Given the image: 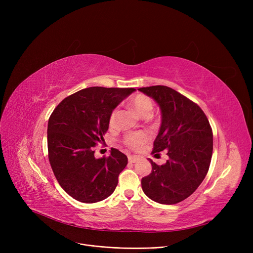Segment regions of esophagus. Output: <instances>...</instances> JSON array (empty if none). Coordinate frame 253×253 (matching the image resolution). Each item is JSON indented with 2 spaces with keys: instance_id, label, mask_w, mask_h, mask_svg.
<instances>
[{
  "instance_id": "1",
  "label": "esophagus",
  "mask_w": 253,
  "mask_h": 253,
  "mask_svg": "<svg viewBox=\"0 0 253 253\" xmlns=\"http://www.w3.org/2000/svg\"><path fill=\"white\" fill-rule=\"evenodd\" d=\"M138 160V158L136 156H128V161L130 163H135Z\"/></svg>"
}]
</instances>
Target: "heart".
<instances>
[{
    "mask_svg": "<svg viewBox=\"0 0 253 253\" xmlns=\"http://www.w3.org/2000/svg\"><path fill=\"white\" fill-rule=\"evenodd\" d=\"M131 105L133 106L135 112L141 117H149L153 111V101L152 99L144 95V94H137L131 99ZM118 115V109L115 108L109 115V126L113 128L116 124V119ZM149 139V135L145 132H136V133H130L125 136L124 142L128 148L137 150L140 148L143 143H145Z\"/></svg>",
    "mask_w": 253,
    "mask_h": 253,
    "instance_id": "obj_1",
    "label": "heart"
}]
</instances>
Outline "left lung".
Segmentation results:
<instances>
[{
    "mask_svg": "<svg viewBox=\"0 0 253 253\" xmlns=\"http://www.w3.org/2000/svg\"><path fill=\"white\" fill-rule=\"evenodd\" d=\"M155 99L162 122L152 154L167 152L168 160L141 179L143 193L155 202L176 204L190 197L205 178L213 150V134L200 106L167 86L138 89ZM155 155V156H156Z\"/></svg>",
    "mask_w": 253,
    "mask_h": 253,
    "instance_id": "obj_1",
    "label": "left lung"
}]
</instances>
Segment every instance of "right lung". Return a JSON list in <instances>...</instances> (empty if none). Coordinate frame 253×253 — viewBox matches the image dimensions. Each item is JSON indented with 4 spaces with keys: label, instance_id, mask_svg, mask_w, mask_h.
I'll return each mask as SVG.
<instances>
[{
    "label": "right lung",
    "instance_id": "1",
    "mask_svg": "<svg viewBox=\"0 0 253 253\" xmlns=\"http://www.w3.org/2000/svg\"><path fill=\"white\" fill-rule=\"evenodd\" d=\"M133 91L89 87L65 97L51 114L49 162L60 187L77 201L95 203L114 193L128 159L117 149L96 159L94 147L104 140L112 110Z\"/></svg>",
    "mask_w": 253,
    "mask_h": 253
}]
</instances>
